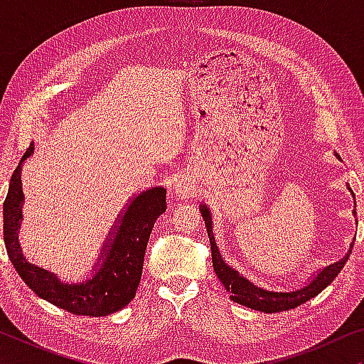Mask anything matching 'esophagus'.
<instances>
[{"mask_svg":"<svg viewBox=\"0 0 364 364\" xmlns=\"http://www.w3.org/2000/svg\"><path fill=\"white\" fill-rule=\"evenodd\" d=\"M176 191H177V193H178V196H181V197H187L188 193L192 192V183L188 182L187 178H186V181H183V178H182V181L177 183Z\"/></svg>","mask_w":364,"mask_h":364,"instance_id":"obj_1","label":"esophagus"}]
</instances>
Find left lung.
<instances>
[{
  "label": "left lung",
  "mask_w": 364,
  "mask_h": 364,
  "mask_svg": "<svg viewBox=\"0 0 364 364\" xmlns=\"http://www.w3.org/2000/svg\"><path fill=\"white\" fill-rule=\"evenodd\" d=\"M353 196H355V193H353ZM200 210L207 223V232H208V238H210V248H212V263L218 280L223 283L225 290L230 293V298L233 301L240 303V305L247 308H252V310H258L263 313H278V311L293 310V308L300 306L301 303H305L308 300H311L313 296H316L318 293L325 290V288L338 277V273L341 272V268L345 267L348 258H350V253L353 248L351 245L350 252H348L340 262L331 263L330 267L323 268V270L313 278V282H310V285L303 287L300 290H295V291H283V293L267 291L255 287L252 282L245 280V278L238 275L233 268L228 267L227 263L222 260L220 253H218L215 247V240H213L210 212H208V208L205 205H203Z\"/></svg>",
  "instance_id": "1"
}]
</instances>
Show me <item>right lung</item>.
Listing matches in <instances>:
<instances>
[{"label":"right lung","instance_id":"add662e5","mask_svg":"<svg viewBox=\"0 0 364 364\" xmlns=\"http://www.w3.org/2000/svg\"><path fill=\"white\" fill-rule=\"evenodd\" d=\"M34 144L24 152L21 162L31 156ZM21 162L13 172L6 200L3 203V235L9 260L23 282L39 298L53 303L74 315L107 316L131 303L141 283L144 255L154 223L166 212V188L154 187L139 193L127 207L116 235L109 237L104 245V262L84 283H61L51 272L28 263L18 243V228L21 220ZM101 260V258H99Z\"/></svg>","mask_w":364,"mask_h":364}]
</instances>
